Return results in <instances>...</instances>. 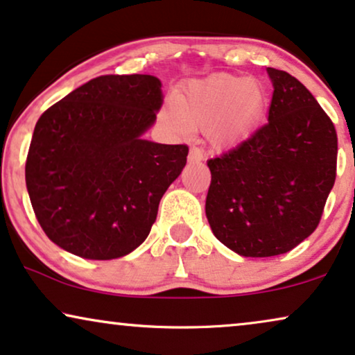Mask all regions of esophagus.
Here are the masks:
<instances>
[{"instance_id": "1", "label": "esophagus", "mask_w": 355, "mask_h": 355, "mask_svg": "<svg viewBox=\"0 0 355 355\" xmlns=\"http://www.w3.org/2000/svg\"><path fill=\"white\" fill-rule=\"evenodd\" d=\"M205 159V154H203V150L200 149V147H191L190 149V154H188V160H190V162H201V160Z\"/></svg>"}]
</instances>
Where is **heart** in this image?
I'll use <instances>...</instances> for the list:
<instances>
[{
	"instance_id": "obj_1",
	"label": "heart",
	"mask_w": 355,
	"mask_h": 355,
	"mask_svg": "<svg viewBox=\"0 0 355 355\" xmlns=\"http://www.w3.org/2000/svg\"><path fill=\"white\" fill-rule=\"evenodd\" d=\"M267 89L257 78L216 73L187 83L167 107V121L177 132L205 129L211 146L239 144L262 118Z\"/></svg>"
}]
</instances>
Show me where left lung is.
Here are the masks:
<instances>
[{
    "label": "left lung",
    "mask_w": 355,
    "mask_h": 355,
    "mask_svg": "<svg viewBox=\"0 0 355 355\" xmlns=\"http://www.w3.org/2000/svg\"><path fill=\"white\" fill-rule=\"evenodd\" d=\"M268 123L208 160L206 218L213 234L242 257H272L316 230L336 180L338 134L302 82L267 69Z\"/></svg>",
    "instance_id": "1"
}]
</instances>
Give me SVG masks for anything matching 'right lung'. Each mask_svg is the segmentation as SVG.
I'll use <instances>...</instances> for the list:
<instances>
[{
  "label": "right lung",
  "mask_w": 355,
  "mask_h": 355,
  "mask_svg": "<svg viewBox=\"0 0 355 355\" xmlns=\"http://www.w3.org/2000/svg\"><path fill=\"white\" fill-rule=\"evenodd\" d=\"M164 103L152 75H103L44 111L26 187L49 239L89 260L123 257L155 223L188 147L146 141Z\"/></svg>",
  "instance_id": "obj_1"
}]
</instances>
